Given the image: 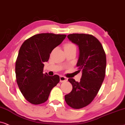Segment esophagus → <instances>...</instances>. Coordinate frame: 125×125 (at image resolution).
I'll list each match as a JSON object with an SVG mask.
<instances>
[{"label": "esophagus", "mask_w": 125, "mask_h": 125, "mask_svg": "<svg viewBox=\"0 0 125 125\" xmlns=\"http://www.w3.org/2000/svg\"><path fill=\"white\" fill-rule=\"evenodd\" d=\"M67 81V78L66 77H64L63 76H60V82H66Z\"/></svg>", "instance_id": "34e87169"}]
</instances>
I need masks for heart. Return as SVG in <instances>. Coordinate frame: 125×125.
<instances>
[{"label":"heart","mask_w":125,"mask_h":125,"mask_svg":"<svg viewBox=\"0 0 125 125\" xmlns=\"http://www.w3.org/2000/svg\"><path fill=\"white\" fill-rule=\"evenodd\" d=\"M76 49L75 46L72 43H67L64 46V50H71Z\"/></svg>","instance_id":"b5f03b06"}]
</instances>
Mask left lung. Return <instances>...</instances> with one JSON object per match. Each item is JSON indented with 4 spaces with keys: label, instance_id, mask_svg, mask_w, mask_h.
<instances>
[{
    "label": "left lung",
    "instance_id": "obj_1",
    "mask_svg": "<svg viewBox=\"0 0 125 125\" xmlns=\"http://www.w3.org/2000/svg\"><path fill=\"white\" fill-rule=\"evenodd\" d=\"M67 38L79 47L76 67L82 74L79 82L68 79L73 89L64 99L70 107L81 109L92 102L100 89L105 76L106 54L100 42L91 35L73 34Z\"/></svg>",
    "mask_w": 125,
    "mask_h": 125
}]
</instances>
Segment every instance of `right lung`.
I'll use <instances>...</instances> for the list:
<instances>
[{"instance_id": "obj_1", "label": "right lung", "mask_w": 125, "mask_h": 125, "mask_svg": "<svg viewBox=\"0 0 125 125\" xmlns=\"http://www.w3.org/2000/svg\"><path fill=\"white\" fill-rule=\"evenodd\" d=\"M66 36L52 33L36 34L25 41L20 48L15 64L16 82L21 94L31 104L45 102L59 83V75L43 74V67L51 51Z\"/></svg>"}]
</instances>
